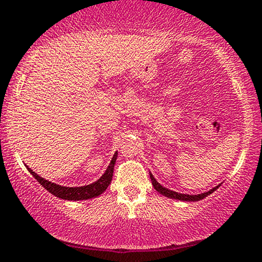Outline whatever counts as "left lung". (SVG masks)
<instances>
[{"mask_svg":"<svg viewBox=\"0 0 262 262\" xmlns=\"http://www.w3.org/2000/svg\"><path fill=\"white\" fill-rule=\"evenodd\" d=\"M150 179H151V182H152V186L154 188L156 189L157 192L160 193V194H162L164 196H168V198H171V199H178V200H182V202H198V200H202L204 198H206L207 195H210L211 193H213L216 189L220 187V185L216 186V187L210 189L209 192H205V193H202V194H182V193H178V192H174V191H170V189H168L166 187H163V186H161L159 182L156 181V179L152 177V174L150 173Z\"/></svg>","mask_w":262,"mask_h":262,"instance_id":"left-lung-1","label":"left lung"}]
</instances>
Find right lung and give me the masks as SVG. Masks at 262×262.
<instances>
[{
	"label": "right lung",
	"mask_w": 262,
	"mask_h": 262,
	"mask_svg": "<svg viewBox=\"0 0 262 262\" xmlns=\"http://www.w3.org/2000/svg\"><path fill=\"white\" fill-rule=\"evenodd\" d=\"M118 154L116 152L111 160L110 166L107 167V169L101 178L99 179L98 181L93 182L91 185L87 186H81V187H64V186L53 184V182H50L48 180H45L44 178L39 177L37 173H34L31 168L27 167V169L30 173L33 175L34 179H37V181L39 184L42 185L46 191H49L51 194H53L57 198L60 199H66V200H85V199H92L95 198L103 193L108 187L111 181H112V177H113V169H114V164H116V160H117Z\"/></svg>",
	"instance_id": "1"
}]
</instances>
